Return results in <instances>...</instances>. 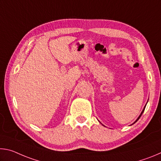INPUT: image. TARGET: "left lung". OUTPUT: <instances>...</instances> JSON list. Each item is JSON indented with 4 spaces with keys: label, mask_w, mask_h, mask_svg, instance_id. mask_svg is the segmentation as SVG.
<instances>
[{
    "label": "left lung",
    "mask_w": 161,
    "mask_h": 161,
    "mask_svg": "<svg viewBox=\"0 0 161 161\" xmlns=\"http://www.w3.org/2000/svg\"><path fill=\"white\" fill-rule=\"evenodd\" d=\"M146 106H145V107H144V108H143V111H142V112H141V114H140V116H138V119H136V121H135V122H134V123H133V124H135V123H136V121H138V119H140V117H141V115H142V114H143V111H144V110H145V108H146Z\"/></svg>",
    "instance_id": "8db88e82"
}]
</instances>
